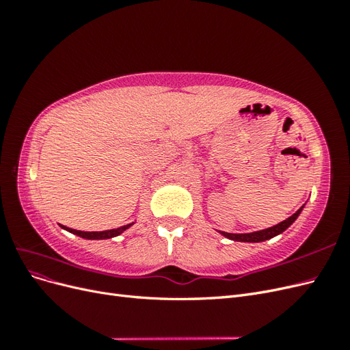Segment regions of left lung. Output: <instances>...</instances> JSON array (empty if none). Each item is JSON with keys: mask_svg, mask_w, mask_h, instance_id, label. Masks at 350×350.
Listing matches in <instances>:
<instances>
[{"mask_svg": "<svg viewBox=\"0 0 350 350\" xmlns=\"http://www.w3.org/2000/svg\"><path fill=\"white\" fill-rule=\"evenodd\" d=\"M305 207V204L296 211V213H293L291 217H288L286 220L280 221V224L274 225L271 228H267V229H262V230H256V232H250V234H229V232H221L219 230L220 235H224L225 238L228 239H232V241H239V242H262V241H267V239H271L274 237L280 235L282 232H284L286 229H288L293 221L298 219V216L301 215L302 208Z\"/></svg>", "mask_w": 350, "mask_h": 350, "instance_id": "obj_1", "label": "left lung"}]
</instances>
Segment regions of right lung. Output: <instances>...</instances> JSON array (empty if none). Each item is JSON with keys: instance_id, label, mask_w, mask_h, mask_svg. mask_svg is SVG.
<instances>
[{"instance_id": "obj_1", "label": "right lung", "mask_w": 350, "mask_h": 350, "mask_svg": "<svg viewBox=\"0 0 350 350\" xmlns=\"http://www.w3.org/2000/svg\"><path fill=\"white\" fill-rule=\"evenodd\" d=\"M134 225L133 224H129V225H124L121 228H116V229H109V230H102V232H83V230H76V229H71V228H67V226H62V229H66L68 232H71V234L77 235L80 238H84V239H109V238H113V237H118L121 235L124 230L129 229L130 226Z\"/></svg>"}]
</instances>
